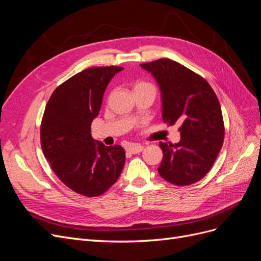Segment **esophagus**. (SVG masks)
<instances>
[{"mask_svg":"<svg viewBox=\"0 0 261 261\" xmlns=\"http://www.w3.org/2000/svg\"><path fill=\"white\" fill-rule=\"evenodd\" d=\"M143 149H144V147H143V146L140 145V144H132V145H130V146L127 148L128 152L131 153V154H139V153L142 152Z\"/></svg>","mask_w":261,"mask_h":261,"instance_id":"obj_1","label":"esophagus"}]
</instances>
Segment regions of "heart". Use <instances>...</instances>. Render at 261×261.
<instances>
[{"instance_id":"obj_1","label":"heart","mask_w":261,"mask_h":261,"mask_svg":"<svg viewBox=\"0 0 261 261\" xmlns=\"http://www.w3.org/2000/svg\"><path fill=\"white\" fill-rule=\"evenodd\" d=\"M143 87H153L152 85H150V83H147V82H138L136 86H134V89L136 88H143Z\"/></svg>"}]
</instances>
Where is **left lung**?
<instances>
[{
	"mask_svg": "<svg viewBox=\"0 0 261 261\" xmlns=\"http://www.w3.org/2000/svg\"><path fill=\"white\" fill-rule=\"evenodd\" d=\"M162 92L163 120L180 124L179 143H163L158 172L174 186H190L212 169L224 139L220 103L201 75L169 58L141 64Z\"/></svg>",
	"mask_w": 261,
	"mask_h": 261,
	"instance_id": "left-lung-1",
	"label": "left lung"
}]
</instances>
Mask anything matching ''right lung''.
I'll return each instance as SVG.
<instances>
[{
    "label": "right lung",
    "mask_w": 261,
    "mask_h": 261,
    "mask_svg": "<svg viewBox=\"0 0 261 261\" xmlns=\"http://www.w3.org/2000/svg\"><path fill=\"white\" fill-rule=\"evenodd\" d=\"M118 66L91 67L58 86L42 117L40 139L44 157L66 187L83 196L104 194L118 180L125 152L105 146L91 136L104 92Z\"/></svg>",
    "instance_id": "1"
}]
</instances>
